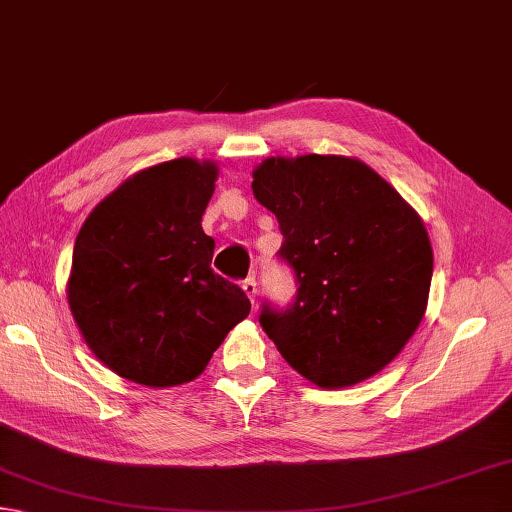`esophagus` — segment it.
I'll use <instances>...</instances> for the list:
<instances>
[{
  "label": "esophagus",
  "instance_id": "1",
  "mask_svg": "<svg viewBox=\"0 0 512 512\" xmlns=\"http://www.w3.org/2000/svg\"><path fill=\"white\" fill-rule=\"evenodd\" d=\"M243 289L245 294L249 296V301L256 303V296H258V285H256V276H249L243 281Z\"/></svg>",
  "mask_w": 512,
  "mask_h": 512
}]
</instances>
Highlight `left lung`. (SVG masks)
Segmentation results:
<instances>
[{
    "mask_svg": "<svg viewBox=\"0 0 512 512\" xmlns=\"http://www.w3.org/2000/svg\"><path fill=\"white\" fill-rule=\"evenodd\" d=\"M254 196L278 220L294 303L263 305L258 321L283 359L318 388L381 372L426 314L428 231L399 191L345 156L267 158Z\"/></svg>",
    "mask_w": 512,
    "mask_h": 512,
    "instance_id": "1",
    "label": "left lung"
}]
</instances>
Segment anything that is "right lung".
I'll return each mask as SVG.
<instances>
[{"label": "right lung", "instance_id": "add662e5", "mask_svg": "<svg viewBox=\"0 0 512 512\" xmlns=\"http://www.w3.org/2000/svg\"><path fill=\"white\" fill-rule=\"evenodd\" d=\"M216 162L178 158L133 173L84 220L66 296L91 352L122 379L194 381L252 303L211 269L202 214Z\"/></svg>", "mask_w": 512, "mask_h": 512}]
</instances>
